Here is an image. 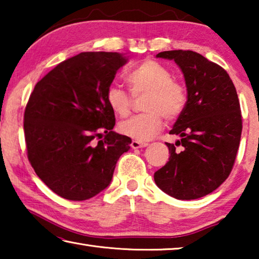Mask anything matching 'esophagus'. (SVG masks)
Returning <instances> with one entry per match:
<instances>
[{"instance_id":"1","label":"esophagus","mask_w":259,"mask_h":259,"mask_svg":"<svg viewBox=\"0 0 259 259\" xmlns=\"http://www.w3.org/2000/svg\"><path fill=\"white\" fill-rule=\"evenodd\" d=\"M145 146H147V143L142 142V140L134 139L133 142H131V147L133 148H140V147H145Z\"/></svg>"}]
</instances>
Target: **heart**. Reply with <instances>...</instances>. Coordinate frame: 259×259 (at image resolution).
Listing matches in <instances>:
<instances>
[{
    "instance_id": "heart-1",
    "label": "heart",
    "mask_w": 259,
    "mask_h": 259,
    "mask_svg": "<svg viewBox=\"0 0 259 259\" xmlns=\"http://www.w3.org/2000/svg\"><path fill=\"white\" fill-rule=\"evenodd\" d=\"M125 81L134 97L146 95L144 112L121 122L119 131L137 140L152 138L162 129L164 117L175 120L181 115L187 104L186 87L172 78L171 72L159 61L147 59L126 74ZM106 103L115 115L125 117L133 107V98L117 85H109Z\"/></svg>"
}]
</instances>
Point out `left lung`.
<instances>
[{
  "mask_svg": "<svg viewBox=\"0 0 259 259\" xmlns=\"http://www.w3.org/2000/svg\"><path fill=\"white\" fill-rule=\"evenodd\" d=\"M156 57L174 59L182 68L187 104L169 133L181 140L165 143L169 161L154 174V181L175 199L202 198L233 169L242 133L238 94L225 69L198 52L171 50Z\"/></svg>",
  "mask_w": 259,
  "mask_h": 259,
  "instance_id": "8db88e82",
  "label": "left lung"
}]
</instances>
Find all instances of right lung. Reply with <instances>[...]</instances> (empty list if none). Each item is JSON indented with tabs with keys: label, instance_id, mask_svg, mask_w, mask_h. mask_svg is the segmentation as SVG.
Instances as JSON below:
<instances>
[{
	"label": "right lung",
	"instance_id": "1",
	"mask_svg": "<svg viewBox=\"0 0 259 259\" xmlns=\"http://www.w3.org/2000/svg\"><path fill=\"white\" fill-rule=\"evenodd\" d=\"M117 52H81L36 83L24 113L27 157L56 194L83 201L112 181L131 139L112 130L115 115L106 91L126 63Z\"/></svg>",
	"mask_w": 259,
	"mask_h": 259
}]
</instances>
